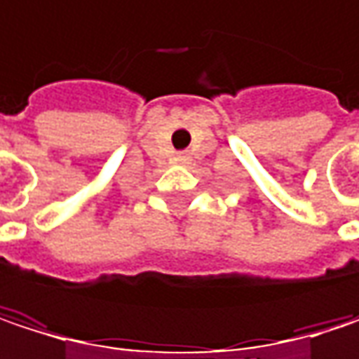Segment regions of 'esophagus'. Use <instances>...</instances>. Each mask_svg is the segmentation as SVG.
<instances>
[{
    "mask_svg": "<svg viewBox=\"0 0 359 359\" xmlns=\"http://www.w3.org/2000/svg\"><path fill=\"white\" fill-rule=\"evenodd\" d=\"M177 160H179V162H184V160H189V158H187L184 154H179V158H177Z\"/></svg>",
    "mask_w": 359,
    "mask_h": 359,
    "instance_id": "34e87169",
    "label": "esophagus"
}]
</instances>
